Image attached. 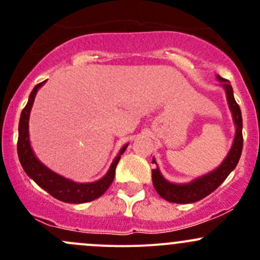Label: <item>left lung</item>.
Returning a JSON list of instances; mask_svg holds the SVG:
<instances>
[{
  "instance_id": "8db88e82",
  "label": "left lung",
  "mask_w": 260,
  "mask_h": 260,
  "mask_svg": "<svg viewBox=\"0 0 260 260\" xmlns=\"http://www.w3.org/2000/svg\"><path fill=\"white\" fill-rule=\"evenodd\" d=\"M217 79L221 81L222 86H224L225 91H226V98L228 102H229L230 111H232L235 125H237L234 143H233V147L229 153H228L226 158L222 161V164L215 171L203 177H199L198 180L192 181L190 183H186V185H176V183L169 182V181L164 179L158 167H154L152 170V182H153L154 188H156V191L161 198H164L166 201H170V203L190 204L196 203V201L206 198V196L210 195L212 191L216 190L224 182L225 179L229 176L230 172L237 167L238 162H239L243 149L242 112H240L238 103L235 102L233 88L229 84V81L225 80L220 75H217ZM152 164L157 165L154 159H152Z\"/></svg>"
}]
</instances>
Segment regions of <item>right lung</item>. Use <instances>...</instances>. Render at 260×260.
<instances>
[{
  "label": "right lung",
  "mask_w": 260,
  "mask_h": 260,
  "mask_svg": "<svg viewBox=\"0 0 260 260\" xmlns=\"http://www.w3.org/2000/svg\"><path fill=\"white\" fill-rule=\"evenodd\" d=\"M43 83L38 84L35 88L31 91L30 96H28V102L25 106V108L21 112L20 123H18V140H17V154L18 159L21 162V166L25 170L28 177H31L41 188L49 192L52 198L57 199L60 201L70 204H81L88 203V201L95 200V199L101 198L111 183L113 182L114 175H115V167H117L118 162H119L120 154L125 151L127 145L120 149L119 154L114 158L112 162L111 169L107 172L106 176L99 181L90 183H77L74 181H70L64 179L60 175L55 174L48 167L44 166L36 156L34 154L32 149H31L30 141H28V117H30L31 107L34 104V99H35L36 93H38L39 88H40Z\"/></svg>",
  "instance_id": "right-lung-1"
}]
</instances>
